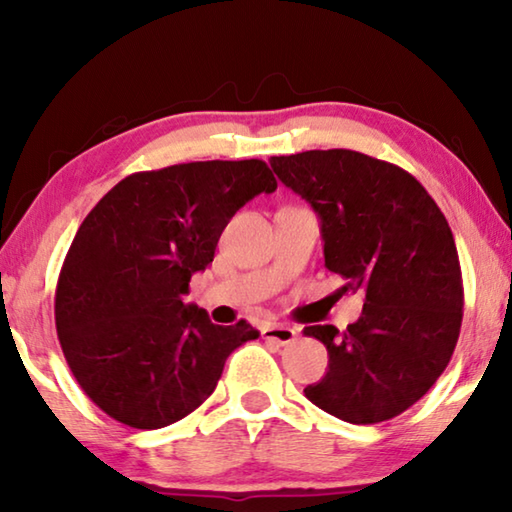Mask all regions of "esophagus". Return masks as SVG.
<instances>
[{"label": "esophagus", "mask_w": 512, "mask_h": 512, "mask_svg": "<svg viewBox=\"0 0 512 512\" xmlns=\"http://www.w3.org/2000/svg\"><path fill=\"white\" fill-rule=\"evenodd\" d=\"M296 329L289 327V325H266L262 329V336L266 341H273L277 345H289L296 341Z\"/></svg>", "instance_id": "34e87169"}]
</instances>
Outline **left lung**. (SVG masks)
<instances>
[{"instance_id":"left-lung-1","label":"left lung","mask_w":512,"mask_h":512,"mask_svg":"<svg viewBox=\"0 0 512 512\" xmlns=\"http://www.w3.org/2000/svg\"><path fill=\"white\" fill-rule=\"evenodd\" d=\"M271 167L318 214L327 271L363 293L345 332L305 327L329 354L307 400L352 424L391 420L436 384L461 334V264L445 214L409 171L359 151L275 155Z\"/></svg>"}]
</instances>
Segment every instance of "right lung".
Here are the masks:
<instances>
[{"mask_svg":"<svg viewBox=\"0 0 512 512\" xmlns=\"http://www.w3.org/2000/svg\"><path fill=\"white\" fill-rule=\"evenodd\" d=\"M275 189L262 160L187 162L126 176L85 216L54 314L67 366L103 413L133 429L183 420L230 352L257 339L246 320L214 325L183 296L239 207Z\"/></svg>","mask_w":512,"mask_h":512,"instance_id":"obj_1","label":"right lung"}]
</instances>
